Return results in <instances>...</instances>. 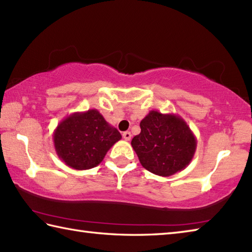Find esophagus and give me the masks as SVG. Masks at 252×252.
I'll use <instances>...</instances> for the list:
<instances>
[{
    "label": "esophagus",
    "mask_w": 252,
    "mask_h": 252,
    "mask_svg": "<svg viewBox=\"0 0 252 252\" xmlns=\"http://www.w3.org/2000/svg\"><path fill=\"white\" fill-rule=\"evenodd\" d=\"M123 138H124V139H125L126 141H129V140L131 139V133H130V131H125L124 133H123Z\"/></svg>",
    "instance_id": "1"
}]
</instances>
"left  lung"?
Here are the masks:
<instances>
[{
    "instance_id": "8db88e82",
    "label": "left lung",
    "mask_w": 252,
    "mask_h": 252,
    "mask_svg": "<svg viewBox=\"0 0 252 252\" xmlns=\"http://www.w3.org/2000/svg\"><path fill=\"white\" fill-rule=\"evenodd\" d=\"M140 128L139 135L132 138L131 147L149 172L167 177L190 164L197 139L183 117L150 111L140 122Z\"/></svg>"
}]
</instances>
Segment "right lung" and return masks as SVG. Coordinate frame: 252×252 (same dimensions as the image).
Wrapping results in <instances>:
<instances>
[{"instance_id":"1","label":"right lung","mask_w":252,"mask_h":252,"mask_svg":"<svg viewBox=\"0 0 252 252\" xmlns=\"http://www.w3.org/2000/svg\"><path fill=\"white\" fill-rule=\"evenodd\" d=\"M121 139L120 131L95 109L66 116L53 132L56 155L77 171L99 165L106 152Z\"/></svg>"}]
</instances>
